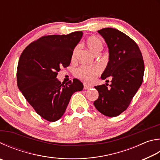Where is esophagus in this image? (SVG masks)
<instances>
[{
	"label": "esophagus",
	"mask_w": 160,
	"mask_h": 160,
	"mask_svg": "<svg viewBox=\"0 0 160 160\" xmlns=\"http://www.w3.org/2000/svg\"><path fill=\"white\" fill-rule=\"evenodd\" d=\"M90 88H91V87L88 85H86V84H84V85H83V89H89Z\"/></svg>",
	"instance_id": "obj_1"
}]
</instances>
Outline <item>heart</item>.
Segmentation results:
<instances>
[{"mask_svg":"<svg viewBox=\"0 0 160 160\" xmlns=\"http://www.w3.org/2000/svg\"><path fill=\"white\" fill-rule=\"evenodd\" d=\"M86 43L89 49L94 54H97L102 50L103 44L102 40L97 36H90L86 40ZM80 47L78 45L72 51L71 59H75L77 54L79 51ZM101 69L98 66L95 67H89L87 66H82L76 70V75L78 78L82 80L87 83H91L97 78V75L99 74Z\"/></svg>","mask_w":160,"mask_h":160,"instance_id":"heart-1","label":"heart"}]
</instances>
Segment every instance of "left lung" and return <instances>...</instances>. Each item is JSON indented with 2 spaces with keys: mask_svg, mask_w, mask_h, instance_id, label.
Masks as SVG:
<instances>
[{
  "mask_svg": "<svg viewBox=\"0 0 160 160\" xmlns=\"http://www.w3.org/2000/svg\"><path fill=\"white\" fill-rule=\"evenodd\" d=\"M109 49V61L101 79L112 78L108 84L94 87L98 98L94 105L108 117H116L126 110L143 80L144 62L138 45L122 32L112 28L98 31ZM107 81V80H106Z\"/></svg>",
  "mask_w": 160,
  "mask_h": 160,
  "instance_id": "obj_1",
  "label": "left lung"
}]
</instances>
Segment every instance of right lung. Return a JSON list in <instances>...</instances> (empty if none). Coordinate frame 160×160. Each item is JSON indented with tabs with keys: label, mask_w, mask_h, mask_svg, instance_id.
Masks as SVG:
<instances>
[{
	"label": "right lung",
	"mask_w": 160,
	"mask_h": 160,
	"mask_svg": "<svg viewBox=\"0 0 160 160\" xmlns=\"http://www.w3.org/2000/svg\"><path fill=\"white\" fill-rule=\"evenodd\" d=\"M82 31L68 35H50L30 43L20 56L17 86L38 114L49 122L62 117L74 92L83 84L74 78L66 84L57 80L61 68L70 65L72 51Z\"/></svg>",
	"instance_id": "add662e5"
}]
</instances>
